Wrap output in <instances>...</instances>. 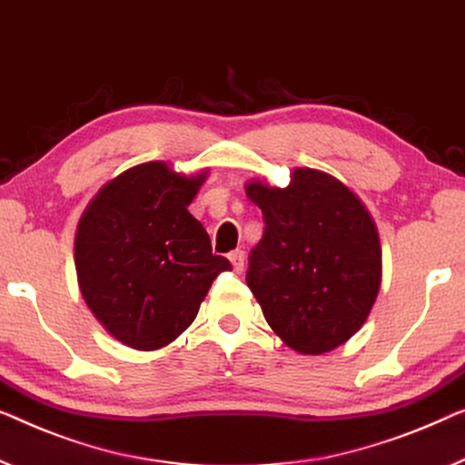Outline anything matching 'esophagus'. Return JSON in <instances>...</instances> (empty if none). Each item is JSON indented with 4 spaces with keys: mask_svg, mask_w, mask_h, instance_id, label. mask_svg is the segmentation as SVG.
<instances>
[{
    "mask_svg": "<svg viewBox=\"0 0 465 465\" xmlns=\"http://www.w3.org/2000/svg\"><path fill=\"white\" fill-rule=\"evenodd\" d=\"M230 261H232V267H233L235 273L244 272V261H246V254H244V252H242V251H233V252L230 254Z\"/></svg>",
    "mask_w": 465,
    "mask_h": 465,
    "instance_id": "1",
    "label": "esophagus"
}]
</instances>
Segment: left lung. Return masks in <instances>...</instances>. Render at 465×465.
Returning a JSON list of instances; mask_svg holds the SVG:
<instances>
[{"instance_id":"8db88e82","label":"left lung","mask_w":465,"mask_h":465,"mask_svg":"<svg viewBox=\"0 0 465 465\" xmlns=\"http://www.w3.org/2000/svg\"><path fill=\"white\" fill-rule=\"evenodd\" d=\"M265 232L248 256L246 283L277 336L322 355L355 336L376 302L382 248L365 204L317 169H294L288 188L246 183Z\"/></svg>"}]
</instances>
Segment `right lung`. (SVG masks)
<instances>
[{
	"instance_id": "right-lung-1",
	"label": "right lung",
	"mask_w": 465,
	"mask_h": 465,
	"mask_svg": "<svg viewBox=\"0 0 465 465\" xmlns=\"http://www.w3.org/2000/svg\"><path fill=\"white\" fill-rule=\"evenodd\" d=\"M209 171L131 166L95 193L77 225L74 267L89 311L110 336L156 351L190 328L225 256L188 206Z\"/></svg>"
}]
</instances>
